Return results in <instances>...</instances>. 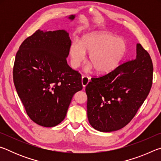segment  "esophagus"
I'll list each match as a JSON object with an SVG mask.
<instances>
[{"instance_id": "esophagus-1", "label": "esophagus", "mask_w": 161, "mask_h": 161, "mask_svg": "<svg viewBox=\"0 0 161 161\" xmlns=\"http://www.w3.org/2000/svg\"><path fill=\"white\" fill-rule=\"evenodd\" d=\"M89 80H90V78L89 77H86V76H82V77H81V84H82L83 87H85L87 84H89Z\"/></svg>"}]
</instances>
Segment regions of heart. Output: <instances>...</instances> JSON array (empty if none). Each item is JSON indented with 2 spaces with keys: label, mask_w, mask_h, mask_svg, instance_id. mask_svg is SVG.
<instances>
[{
  "label": "heart",
  "mask_w": 161,
  "mask_h": 161,
  "mask_svg": "<svg viewBox=\"0 0 161 161\" xmlns=\"http://www.w3.org/2000/svg\"><path fill=\"white\" fill-rule=\"evenodd\" d=\"M85 53H89V69L93 67L99 74H107L121 63L127 53L126 42L106 31L94 32L82 37L80 43L74 41L69 47L71 63L80 66Z\"/></svg>",
  "instance_id": "1"
}]
</instances>
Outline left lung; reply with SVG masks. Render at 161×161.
<instances>
[{
    "mask_svg": "<svg viewBox=\"0 0 161 161\" xmlns=\"http://www.w3.org/2000/svg\"><path fill=\"white\" fill-rule=\"evenodd\" d=\"M153 67L150 54L136 45V58L112 72L92 78L85 89L87 117L99 131L111 132L129 123L148 97Z\"/></svg>",
    "mask_w": 161,
    "mask_h": 161,
    "instance_id": "1",
    "label": "left lung"
}]
</instances>
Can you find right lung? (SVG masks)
Wrapping results in <instances>:
<instances>
[{"instance_id": "right-lung-1", "label": "right lung", "mask_w": 161, "mask_h": 161, "mask_svg": "<svg viewBox=\"0 0 161 161\" xmlns=\"http://www.w3.org/2000/svg\"><path fill=\"white\" fill-rule=\"evenodd\" d=\"M75 15H71L73 20ZM71 40L64 30H40L16 53L13 81L28 116L40 126L63 121L74 94L82 89L81 75L67 64Z\"/></svg>"}]
</instances>
